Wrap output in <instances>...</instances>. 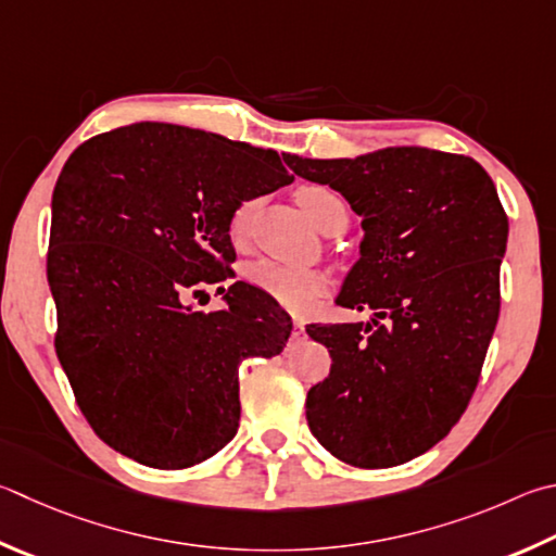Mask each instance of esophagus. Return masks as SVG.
<instances>
[{
	"label": "esophagus",
	"mask_w": 556,
	"mask_h": 556,
	"mask_svg": "<svg viewBox=\"0 0 556 556\" xmlns=\"http://www.w3.org/2000/svg\"><path fill=\"white\" fill-rule=\"evenodd\" d=\"M294 336H304V320H294Z\"/></svg>",
	"instance_id": "1"
}]
</instances>
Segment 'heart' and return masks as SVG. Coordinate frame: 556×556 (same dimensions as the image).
<instances>
[{
    "instance_id": "1",
    "label": "heart",
    "mask_w": 556,
    "mask_h": 556,
    "mask_svg": "<svg viewBox=\"0 0 556 556\" xmlns=\"http://www.w3.org/2000/svg\"><path fill=\"white\" fill-rule=\"evenodd\" d=\"M296 201L323 233H328V230L336 228L338 224H348V204L336 189H330L326 185H304L296 189ZM252 211H255V204H245L236 211L233 218H230L228 230L236 243L245 238ZM245 281L250 287L265 291V294L275 299L279 306L299 313L308 311L313 306V301L326 291V277H323L320 271L287 267L271 260H260L255 265H250L245 269Z\"/></svg>"
}]
</instances>
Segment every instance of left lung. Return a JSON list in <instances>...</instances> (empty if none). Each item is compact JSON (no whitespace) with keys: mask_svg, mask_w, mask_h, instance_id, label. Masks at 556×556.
Listing matches in <instances>:
<instances>
[{"mask_svg":"<svg viewBox=\"0 0 556 556\" xmlns=\"http://www.w3.org/2000/svg\"><path fill=\"white\" fill-rule=\"evenodd\" d=\"M289 167L362 216L359 260L338 304L371 308L367 323L306 328L332 357L306 396L308 428L352 467L410 462L462 418L496 330L508 243L496 187L477 160L420 146L294 155Z\"/></svg>","mask_w":556,"mask_h":556,"instance_id":"8db88e82","label":"left lung"}]
</instances>
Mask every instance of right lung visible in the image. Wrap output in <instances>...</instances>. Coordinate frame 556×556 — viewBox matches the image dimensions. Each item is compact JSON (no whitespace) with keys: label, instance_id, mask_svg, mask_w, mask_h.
<instances>
[{"label":"right lung","instance_id":"add662e5","mask_svg":"<svg viewBox=\"0 0 556 556\" xmlns=\"http://www.w3.org/2000/svg\"><path fill=\"white\" fill-rule=\"evenodd\" d=\"M289 153L140 121L89 138L53 191L55 352L92 430L146 467L185 469L238 432V367L285 350L291 318L233 281L230 218L294 181Z\"/></svg>","mask_w":556,"mask_h":556}]
</instances>
